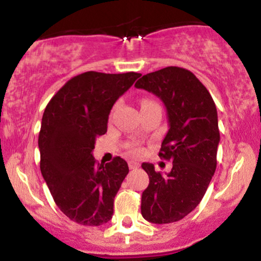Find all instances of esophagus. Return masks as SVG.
<instances>
[{"instance_id":"esophagus-1","label":"esophagus","mask_w":261,"mask_h":261,"mask_svg":"<svg viewBox=\"0 0 261 261\" xmlns=\"http://www.w3.org/2000/svg\"><path fill=\"white\" fill-rule=\"evenodd\" d=\"M127 164H128V168L130 169H137L140 167V163L136 161H128Z\"/></svg>"}]
</instances>
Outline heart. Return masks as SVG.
Returning a JSON list of instances; mask_svg holds the SVG:
<instances>
[{"mask_svg":"<svg viewBox=\"0 0 261 261\" xmlns=\"http://www.w3.org/2000/svg\"><path fill=\"white\" fill-rule=\"evenodd\" d=\"M143 101H146V100H143ZM128 149H130L131 153H134V154H139V153H141V151H142L140 146L137 145V143H135V142L128 145Z\"/></svg>","mask_w":261,"mask_h":261,"instance_id":"1","label":"heart"}]
</instances>
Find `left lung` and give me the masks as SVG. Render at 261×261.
Segmentation results:
<instances>
[{"instance_id": "1", "label": "left lung", "mask_w": 261, "mask_h": 261, "mask_svg": "<svg viewBox=\"0 0 261 261\" xmlns=\"http://www.w3.org/2000/svg\"><path fill=\"white\" fill-rule=\"evenodd\" d=\"M135 87L153 93L166 106L169 130L160 157L173 162L167 175L142 163L149 184L142 193L141 214L152 223L176 222L199 205L216 170V106L195 74L176 66L145 74Z\"/></svg>"}]
</instances>
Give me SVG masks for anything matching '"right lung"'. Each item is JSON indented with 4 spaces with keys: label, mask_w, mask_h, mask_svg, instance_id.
<instances>
[{
    "label": "right lung",
    "mask_w": 261,
    "mask_h": 261,
    "mask_svg": "<svg viewBox=\"0 0 261 261\" xmlns=\"http://www.w3.org/2000/svg\"><path fill=\"white\" fill-rule=\"evenodd\" d=\"M141 76L136 72L77 74L47 103L38 145L40 170L58 207L73 222L100 226L112 220L114 197L128 173L126 161L97 163L95 140L107 133L118 98Z\"/></svg>",
    "instance_id": "obj_1"
}]
</instances>
